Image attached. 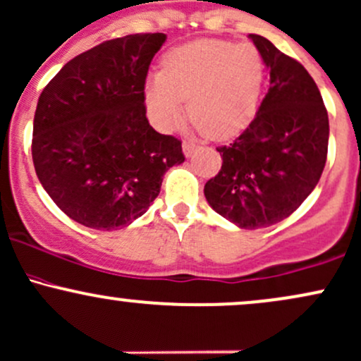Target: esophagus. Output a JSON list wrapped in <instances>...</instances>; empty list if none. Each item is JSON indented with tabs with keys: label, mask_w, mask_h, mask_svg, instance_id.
Wrapping results in <instances>:
<instances>
[{
	"label": "esophagus",
	"mask_w": 361,
	"mask_h": 361,
	"mask_svg": "<svg viewBox=\"0 0 361 361\" xmlns=\"http://www.w3.org/2000/svg\"><path fill=\"white\" fill-rule=\"evenodd\" d=\"M197 149V145L193 144V142H188V140H185L183 142V152H185V156L187 157H190L193 154V150Z\"/></svg>",
	"instance_id": "1"
}]
</instances>
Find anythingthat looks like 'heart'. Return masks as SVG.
I'll use <instances>...</instances> for the list:
<instances>
[{"instance_id": "obj_1", "label": "heart", "mask_w": 361, "mask_h": 361, "mask_svg": "<svg viewBox=\"0 0 361 361\" xmlns=\"http://www.w3.org/2000/svg\"><path fill=\"white\" fill-rule=\"evenodd\" d=\"M265 78L260 51L250 42L200 39L174 47L164 70L149 75L145 102L162 132H171L188 114L212 138H229L252 121Z\"/></svg>"}]
</instances>
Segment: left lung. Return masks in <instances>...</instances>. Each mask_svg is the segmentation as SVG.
Wrapping results in <instances>:
<instances>
[{
	"mask_svg": "<svg viewBox=\"0 0 361 361\" xmlns=\"http://www.w3.org/2000/svg\"><path fill=\"white\" fill-rule=\"evenodd\" d=\"M271 75L259 113L235 142L217 147L219 173L205 183L211 207L243 229L286 219L312 193L327 159L329 118L302 63L250 34Z\"/></svg>",
	"mask_w": 361,
	"mask_h": 361,
	"instance_id": "obj_1",
	"label": "left lung"
}]
</instances>
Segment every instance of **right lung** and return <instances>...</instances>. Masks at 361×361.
<instances>
[{
  "label": "right lung",
  "mask_w": 361,
  "mask_h": 361,
  "mask_svg": "<svg viewBox=\"0 0 361 361\" xmlns=\"http://www.w3.org/2000/svg\"><path fill=\"white\" fill-rule=\"evenodd\" d=\"M166 35L132 34L70 59L39 96L32 161L47 195L92 229L147 212L162 176L185 161L181 140L149 125L145 78Z\"/></svg>",
  "instance_id": "1"
}]
</instances>
